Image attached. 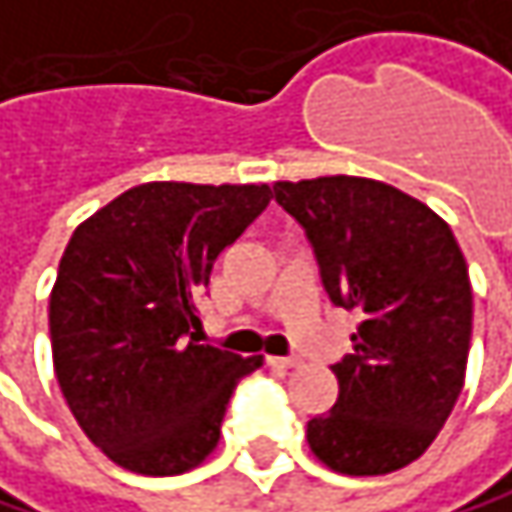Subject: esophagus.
Segmentation results:
<instances>
[{"label":"esophagus","instance_id":"34e87169","mask_svg":"<svg viewBox=\"0 0 512 512\" xmlns=\"http://www.w3.org/2000/svg\"><path fill=\"white\" fill-rule=\"evenodd\" d=\"M267 363L276 366V369H297V366H300L297 357H267Z\"/></svg>","mask_w":512,"mask_h":512}]
</instances>
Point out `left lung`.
<instances>
[{
    "mask_svg": "<svg viewBox=\"0 0 512 512\" xmlns=\"http://www.w3.org/2000/svg\"><path fill=\"white\" fill-rule=\"evenodd\" d=\"M273 191L306 227L330 300L360 312L354 354L333 366L339 399L309 420V447L339 474H393L429 450L465 387V254L435 209L378 179L318 176Z\"/></svg>",
    "mask_w": 512,
    "mask_h": 512,
    "instance_id": "1",
    "label": "left lung"
}]
</instances>
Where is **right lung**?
Returning <instances> with one entry per match:
<instances>
[{"instance_id": "add662e5", "label": "right lung", "mask_w": 512, "mask_h": 512, "mask_svg": "<svg viewBox=\"0 0 512 512\" xmlns=\"http://www.w3.org/2000/svg\"><path fill=\"white\" fill-rule=\"evenodd\" d=\"M267 182H143L77 224L50 291L59 390L119 468L173 477L221 435L236 381L264 357L197 342V294L218 254L270 203Z\"/></svg>"}]
</instances>
